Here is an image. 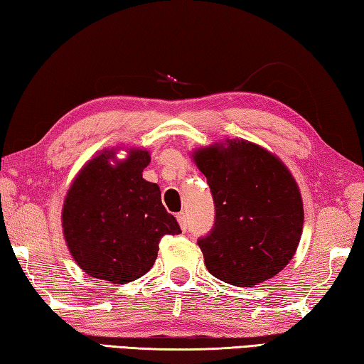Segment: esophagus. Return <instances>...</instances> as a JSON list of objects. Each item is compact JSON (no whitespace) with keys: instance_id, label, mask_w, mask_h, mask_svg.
<instances>
[{"instance_id":"34e87169","label":"esophagus","mask_w":364,"mask_h":364,"mask_svg":"<svg viewBox=\"0 0 364 364\" xmlns=\"http://www.w3.org/2000/svg\"><path fill=\"white\" fill-rule=\"evenodd\" d=\"M177 220H178V225H181L182 230L186 232L187 228H188V218H187V214H186V213H178V214H177Z\"/></svg>"}]
</instances>
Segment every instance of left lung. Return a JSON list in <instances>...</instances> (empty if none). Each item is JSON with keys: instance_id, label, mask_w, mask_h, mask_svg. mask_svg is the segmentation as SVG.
Listing matches in <instances>:
<instances>
[{"instance_id": "8db88e82", "label": "left lung", "mask_w": 364, "mask_h": 364, "mask_svg": "<svg viewBox=\"0 0 364 364\" xmlns=\"http://www.w3.org/2000/svg\"><path fill=\"white\" fill-rule=\"evenodd\" d=\"M211 188L215 219L198 240L211 275L254 286L282 272L296 254L304 227L297 182L282 159L247 140L193 151Z\"/></svg>"}]
</instances>
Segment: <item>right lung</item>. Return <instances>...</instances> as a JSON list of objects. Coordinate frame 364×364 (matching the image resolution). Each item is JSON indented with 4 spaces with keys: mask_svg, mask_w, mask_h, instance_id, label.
Returning a JSON list of instances; mask_svg holds the SVG:
<instances>
[{
    "mask_svg": "<svg viewBox=\"0 0 364 364\" xmlns=\"http://www.w3.org/2000/svg\"><path fill=\"white\" fill-rule=\"evenodd\" d=\"M104 150L82 166L62 208L68 251L82 272L113 284L134 282L149 272L164 235H178L156 183L142 177L149 151L131 149L117 161Z\"/></svg>",
    "mask_w": 364,
    "mask_h": 364,
    "instance_id": "1",
    "label": "right lung"
}]
</instances>
